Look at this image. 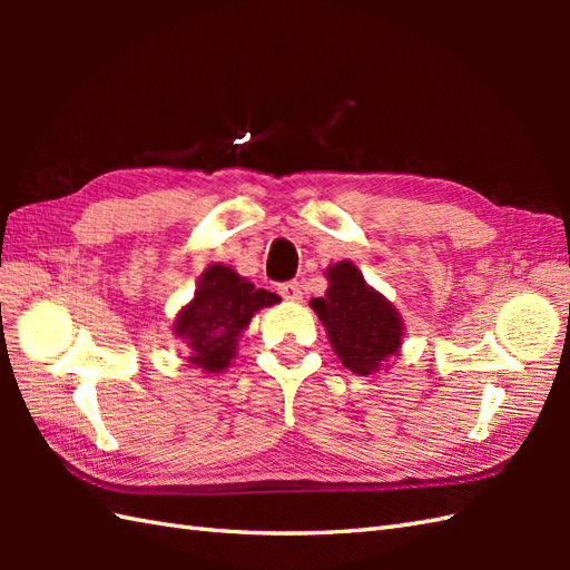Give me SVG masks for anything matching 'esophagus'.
<instances>
[{
  "label": "esophagus",
  "instance_id": "1",
  "mask_svg": "<svg viewBox=\"0 0 570 570\" xmlns=\"http://www.w3.org/2000/svg\"><path fill=\"white\" fill-rule=\"evenodd\" d=\"M278 294H282L286 301H301V298H304V292H301L298 282L282 284V286H278Z\"/></svg>",
  "mask_w": 570,
  "mask_h": 570
}]
</instances>
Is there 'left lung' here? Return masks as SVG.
Returning a JSON list of instances; mask_svg holds the SVG:
<instances>
[{
	"mask_svg": "<svg viewBox=\"0 0 570 570\" xmlns=\"http://www.w3.org/2000/svg\"><path fill=\"white\" fill-rule=\"evenodd\" d=\"M328 292L311 301L343 365L355 374L377 372L399 353L404 323L380 292L367 286L353 262L328 266Z\"/></svg>",
	"mask_w": 570,
	"mask_h": 570,
	"instance_id": "left-lung-1",
	"label": "left lung"
}]
</instances>
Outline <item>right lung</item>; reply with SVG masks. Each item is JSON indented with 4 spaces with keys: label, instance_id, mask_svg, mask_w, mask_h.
<instances>
[{
    "label": "right lung",
    "instance_id": "obj_1",
    "mask_svg": "<svg viewBox=\"0 0 570 570\" xmlns=\"http://www.w3.org/2000/svg\"><path fill=\"white\" fill-rule=\"evenodd\" d=\"M276 294L254 288L225 264H210L203 272L196 296L176 316L174 333L190 347V365L203 372H223L237 353V337L254 313L278 304Z\"/></svg>",
    "mask_w": 570,
    "mask_h": 570
}]
</instances>
